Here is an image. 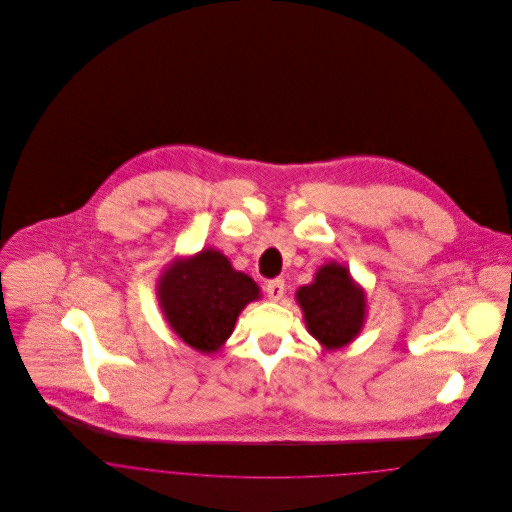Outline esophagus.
I'll list each match as a JSON object with an SVG mask.
<instances>
[{
  "instance_id": "1",
  "label": "esophagus",
  "mask_w": 512,
  "mask_h": 512,
  "mask_svg": "<svg viewBox=\"0 0 512 512\" xmlns=\"http://www.w3.org/2000/svg\"><path fill=\"white\" fill-rule=\"evenodd\" d=\"M265 293L271 301H279L285 293V281L283 279H271L265 283Z\"/></svg>"
}]
</instances>
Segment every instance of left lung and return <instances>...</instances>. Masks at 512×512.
I'll list each match as a JSON object with an SVG mask.
<instances>
[{
	"instance_id": "left-lung-1",
	"label": "left lung",
	"mask_w": 512,
	"mask_h": 512,
	"mask_svg": "<svg viewBox=\"0 0 512 512\" xmlns=\"http://www.w3.org/2000/svg\"><path fill=\"white\" fill-rule=\"evenodd\" d=\"M307 331L325 350L354 342L366 321V291L352 279L348 267L327 263L309 285L297 289Z\"/></svg>"
}]
</instances>
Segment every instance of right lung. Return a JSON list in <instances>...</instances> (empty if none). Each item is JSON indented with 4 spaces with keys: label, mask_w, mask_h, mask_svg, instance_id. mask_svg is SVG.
I'll return each instance as SVG.
<instances>
[{
    "label": "right lung",
    "mask_w": 512,
    "mask_h": 512,
    "mask_svg": "<svg viewBox=\"0 0 512 512\" xmlns=\"http://www.w3.org/2000/svg\"><path fill=\"white\" fill-rule=\"evenodd\" d=\"M259 291L249 275L235 271L229 259L215 249L175 259L156 285L168 325L201 354H213L227 342L239 313L261 297Z\"/></svg>",
    "instance_id": "obj_1"
}]
</instances>
